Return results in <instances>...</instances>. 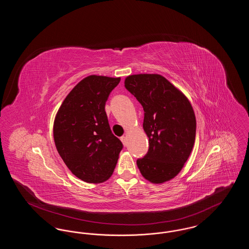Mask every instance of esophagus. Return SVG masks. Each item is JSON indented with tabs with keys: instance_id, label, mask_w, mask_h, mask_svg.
I'll return each instance as SVG.
<instances>
[{
	"instance_id": "obj_1",
	"label": "esophagus",
	"mask_w": 249,
	"mask_h": 249,
	"mask_svg": "<svg viewBox=\"0 0 249 249\" xmlns=\"http://www.w3.org/2000/svg\"><path fill=\"white\" fill-rule=\"evenodd\" d=\"M120 140L121 142H123V144L126 146L127 145V137L126 136H121L120 137Z\"/></svg>"
}]
</instances>
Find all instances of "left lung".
Wrapping results in <instances>:
<instances>
[{
  "label": "left lung",
  "mask_w": 249,
  "mask_h": 249,
  "mask_svg": "<svg viewBox=\"0 0 249 249\" xmlns=\"http://www.w3.org/2000/svg\"><path fill=\"white\" fill-rule=\"evenodd\" d=\"M124 84L142 105V128L149 141L147 154L136 163L146 180L162 184L178 176L192 151L194 110L186 95L160 74H132Z\"/></svg>",
  "instance_id": "obj_1"
}]
</instances>
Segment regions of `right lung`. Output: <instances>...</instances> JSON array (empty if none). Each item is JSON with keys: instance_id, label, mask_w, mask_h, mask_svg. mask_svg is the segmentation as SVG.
Listing matches in <instances>:
<instances>
[{"instance_id": "right-lung-1", "label": "right lung", "mask_w": 249, "mask_h": 249, "mask_svg": "<svg viewBox=\"0 0 249 249\" xmlns=\"http://www.w3.org/2000/svg\"><path fill=\"white\" fill-rule=\"evenodd\" d=\"M120 77L89 75L77 84L56 114L53 136L64 163L87 183H103L113 175L123 147L110 129L106 103Z\"/></svg>"}]
</instances>
